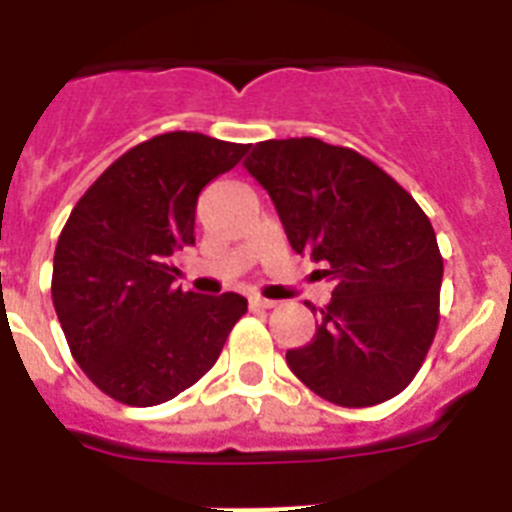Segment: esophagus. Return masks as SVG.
Wrapping results in <instances>:
<instances>
[{
    "label": "esophagus",
    "mask_w": 512,
    "mask_h": 512,
    "mask_svg": "<svg viewBox=\"0 0 512 512\" xmlns=\"http://www.w3.org/2000/svg\"><path fill=\"white\" fill-rule=\"evenodd\" d=\"M249 305H252V308H263V311H268V308H273V300H265V297H260V295H249Z\"/></svg>",
    "instance_id": "1"
}]
</instances>
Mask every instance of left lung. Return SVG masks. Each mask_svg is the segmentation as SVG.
<instances>
[{
  "label": "left lung",
  "mask_w": 512,
  "mask_h": 512,
  "mask_svg": "<svg viewBox=\"0 0 512 512\" xmlns=\"http://www.w3.org/2000/svg\"><path fill=\"white\" fill-rule=\"evenodd\" d=\"M244 167L292 249L335 287L313 340L287 350L289 369L337 406L398 396L438 329L444 260L428 215L366 156L319 138L263 140Z\"/></svg>",
  "instance_id": "obj_1"
}]
</instances>
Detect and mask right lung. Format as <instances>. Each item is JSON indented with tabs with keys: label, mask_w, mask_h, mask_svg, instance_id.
Returning <instances> with one entry per match:
<instances>
[{
	"label": "right lung",
	"mask_w": 512,
	"mask_h": 512,
	"mask_svg": "<svg viewBox=\"0 0 512 512\" xmlns=\"http://www.w3.org/2000/svg\"><path fill=\"white\" fill-rule=\"evenodd\" d=\"M241 143L167 132L119 156L76 201L52 263V305L71 356L106 396L156 406L201 380L233 324L236 292L175 287L170 257L193 244L201 188L233 170Z\"/></svg>",
	"instance_id": "obj_1"
}]
</instances>
